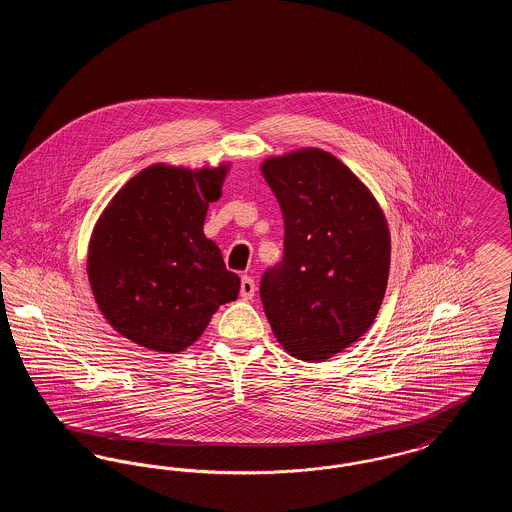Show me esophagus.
Here are the masks:
<instances>
[{
	"mask_svg": "<svg viewBox=\"0 0 512 512\" xmlns=\"http://www.w3.org/2000/svg\"><path fill=\"white\" fill-rule=\"evenodd\" d=\"M255 290H257V286H255V280H253L251 276H242L240 295H242L244 299H251V297L255 295Z\"/></svg>",
	"mask_w": 512,
	"mask_h": 512,
	"instance_id": "34e87169",
	"label": "esophagus"
}]
</instances>
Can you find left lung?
<instances>
[{
	"instance_id": "1",
	"label": "left lung",
	"mask_w": 512,
	"mask_h": 512,
	"mask_svg": "<svg viewBox=\"0 0 512 512\" xmlns=\"http://www.w3.org/2000/svg\"><path fill=\"white\" fill-rule=\"evenodd\" d=\"M284 215V257L261 278L280 345L324 361L359 340L384 301L390 230L378 201L340 159L303 147L263 161Z\"/></svg>"
}]
</instances>
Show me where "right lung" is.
<instances>
[{"mask_svg": "<svg viewBox=\"0 0 512 512\" xmlns=\"http://www.w3.org/2000/svg\"><path fill=\"white\" fill-rule=\"evenodd\" d=\"M226 174L224 163L199 171L157 163L103 209L88 245V280L101 315L126 340L180 353L238 297V274L203 234Z\"/></svg>", "mask_w": 512, "mask_h": 512, "instance_id": "add662e5", "label": "right lung"}]
</instances>
